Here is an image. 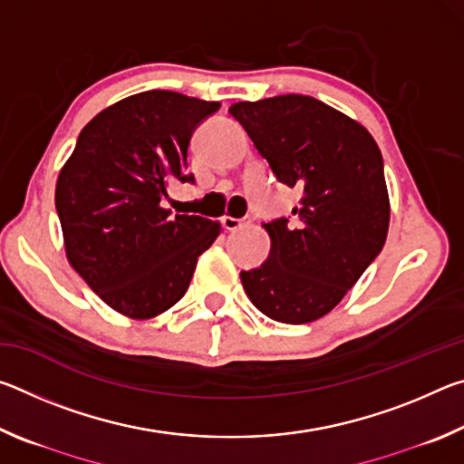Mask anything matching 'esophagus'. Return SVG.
I'll return each instance as SVG.
<instances>
[{
  "instance_id": "34e87169",
  "label": "esophagus",
  "mask_w": 464,
  "mask_h": 464,
  "mask_svg": "<svg viewBox=\"0 0 464 464\" xmlns=\"http://www.w3.org/2000/svg\"><path fill=\"white\" fill-rule=\"evenodd\" d=\"M221 223H223V227H225L227 231H237V229H241V227H243L241 218H233V217H223Z\"/></svg>"
}]
</instances>
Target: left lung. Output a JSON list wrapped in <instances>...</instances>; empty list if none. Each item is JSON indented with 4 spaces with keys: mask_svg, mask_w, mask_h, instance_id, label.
<instances>
[{
    "mask_svg": "<svg viewBox=\"0 0 464 464\" xmlns=\"http://www.w3.org/2000/svg\"><path fill=\"white\" fill-rule=\"evenodd\" d=\"M229 112L278 182L301 192L293 221L262 223L270 256L241 272V285L266 317L311 324L342 301L387 239L381 149L358 121L301 93L237 102Z\"/></svg>",
    "mask_w": 464,
    "mask_h": 464,
    "instance_id": "obj_1",
    "label": "left lung"
}]
</instances>
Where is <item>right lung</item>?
<instances>
[{
  "label": "right lung",
  "mask_w": 464,
  "mask_h": 464,
  "mask_svg": "<svg viewBox=\"0 0 464 464\" xmlns=\"http://www.w3.org/2000/svg\"><path fill=\"white\" fill-rule=\"evenodd\" d=\"M218 102L151 90L102 110L61 168L54 204L73 270L110 309L151 319L179 301L221 223L161 207L188 145Z\"/></svg>",
  "instance_id": "1"
}]
</instances>
